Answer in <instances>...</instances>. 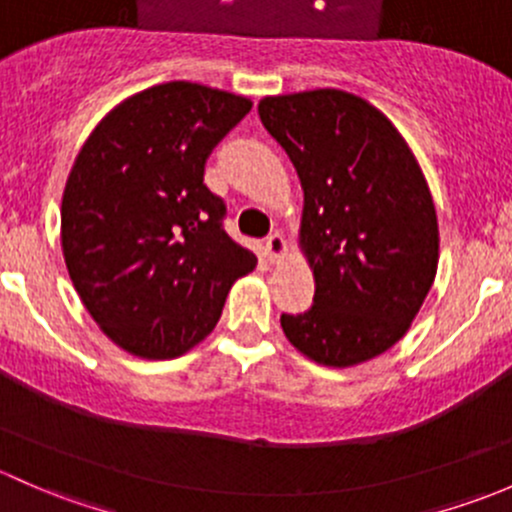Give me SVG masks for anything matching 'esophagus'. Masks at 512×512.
<instances>
[{"mask_svg": "<svg viewBox=\"0 0 512 512\" xmlns=\"http://www.w3.org/2000/svg\"><path fill=\"white\" fill-rule=\"evenodd\" d=\"M286 251H288V244H286V239H283L281 234H271V236H268V239H266V256H268V261L278 263L283 256H286Z\"/></svg>", "mask_w": 512, "mask_h": 512, "instance_id": "1", "label": "esophagus"}]
</instances>
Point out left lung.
I'll return each mask as SVG.
<instances>
[{
    "label": "left lung",
    "instance_id": "left-lung-1",
    "mask_svg": "<svg viewBox=\"0 0 512 512\" xmlns=\"http://www.w3.org/2000/svg\"><path fill=\"white\" fill-rule=\"evenodd\" d=\"M261 123L300 187L298 246L313 308L281 315L288 342L323 367H355L409 330L439 266V221L424 172L392 120L337 88L266 96Z\"/></svg>",
    "mask_w": 512,
    "mask_h": 512
}]
</instances>
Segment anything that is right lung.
I'll return each mask as SVG.
<instances>
[{
	"label": "right lung",
	"mask_w": 512,
	"mask_h": 512,
	"mask_svg": "<svg viewBox=\"0 0 512 512\" xmlns=\"http://www.w3.org/2000/svg\"><path fill=\"white\" fill-rule=\"evenodd\" d=\"M251 100L170 81L115 105L66 179L61 249L83 305L118 347L172 360L219 323L254 251L221 226L224 202L204 184L214 145Z\"/></svg>",
	"instance_id": "obj_1"
}]
</instances>
